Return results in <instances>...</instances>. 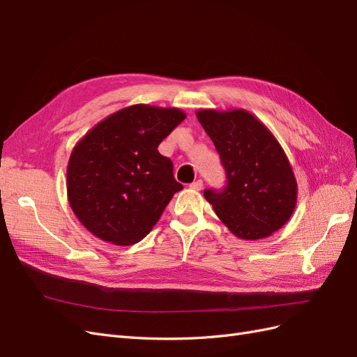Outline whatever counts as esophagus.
<instances>
[{"mask_svg": "<svg viewBox=\"0 0 357 357\" xmlns=\"http://www.w3.org/2000/svg\"><path fill=\"white\" fill-rule=\"evenodd\" d=\"M189 188L193 189V190H201V189H202V180H197V181L190 183Z\"/></svg>", "mask_w": 357, "mask_h": 357, "instance_id": "1", "label": "esophagus"}]
</instances>
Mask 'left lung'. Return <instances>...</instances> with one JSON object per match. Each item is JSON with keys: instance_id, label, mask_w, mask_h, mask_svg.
<instances>
[{"instance_id": "left-lung-1", "label": "left lung", "mask_w": 357, "mask_h": 357, "mask_svg": "<svg viewBox=\"0 0 357 357\" xmlns=\"http://www.w3.org/2000/svg\"><path fill=\"white\" fill-rule=\"evenodd\" d=\"M197 117L226 172V186L205 189V199L235 236L266 238L290 219L296 205V178L284 150L245 110H199Z\"/></svg>"}]
</instances>
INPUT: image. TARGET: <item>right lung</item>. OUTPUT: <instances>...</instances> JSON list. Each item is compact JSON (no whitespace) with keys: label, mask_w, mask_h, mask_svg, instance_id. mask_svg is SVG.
<instances>
[{"label":"right lung","mask_w":357,"mask_h":357,"mask_svg":"<svg viewBox=\"0 0 357 357\" xmlns=\"http://www.w3.org/2000/svg\"><path fill=\"white\" fill-rule=\"evenodd\" d=\"M185 117L178 109L137 104L105 117L75 144L67 193L86 229L116 245L135 244L152 231L183 189L158 146Z\"/></svg>","instance_id":"1"}]
</instances>
